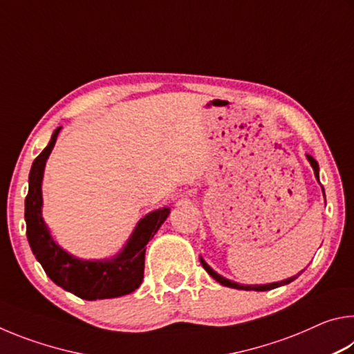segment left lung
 Segmentation results:
<instances>
[{
    "instance_id": "obj_1",
    "label": "left lung",
    "mask_w": 354,
    "mask_h": 354,
    "mask_svg": "<svg viewBox=\"0 0 354 354\" xmlns=\"http://www.w3.org/2000/svg\"><path fill=\"white\" fill-rule=\"evenodd\" d=\"M306 158H308V160H309L310 167H313V170H314V175H315V178H317V181H319V164H317V160H315V159H314L313 156H310V154H306ZM319 183H320V181H319ZM322 190H323V187H322ZM323 196H325V190H323ZM200 262H201L203 268H205V270H206L209 274H211V277H212L215 281H218V283H220L221 286L232 287V289H241V290H257V292H266V290H272V289H274V287H281V286H286V284L292 283V281H293V279H297V278H298V274L301 273V272H299L298 274H295V277H290V278H287V279H284V281H278V283L248 286V284H239V283H234V281H231V279H226V278H223V277H221V274H218L217 272L212 270V268L207 266V262H206L205 259H203V257H200Z\"/></svg>"
}]
</instances>
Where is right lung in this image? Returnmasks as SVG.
I'll return each mask as SVG.
<instances>
[{"label": "right lung", "instance_id": "add662e5", "mask_svg": "<svg viewBox=\"0 0 354 354\" xmlns=\"http://www.w3.org/2000/svg\"><path fill=\"white\" fill-rule=\"evenodd\" d=\"M59 127L46 148L34 159L29 171V190L25 200L26 236L35 259L45 273L64 290L82 299L117 298L139 289L145 268L147 243L169 217L170 209L162 207L147 214L136 225L127 245L111 259L86 261L59 247L41 217V179L48 156L55 148Z\"/></svg>", "mask_w": 354, "mask_h": 354}]
</instances>
